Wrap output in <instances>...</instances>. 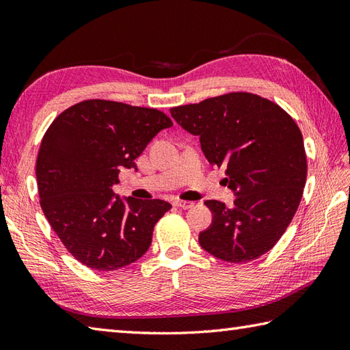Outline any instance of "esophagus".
<instances>
[{
  "label": "esophagus",
  "mask_w": 350,
  "mask_h": 350,
  "mask_svg": "<svg viewBox=\"0 0 350 350\" xmlns=\"http://www.w3.org/2000/svg\"><path fill=\"white\" fill-rule=\"evenodd\" d=\"M174 206L180 208V209H189L194 206L193 202H185V200H174Z\"/></svg>",
  "instance_id": "esophagus-1"
}]
</instances>
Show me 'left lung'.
<instances>
[{"mask_svg":"<svg viewBox=\"0 0 350 350\" xmlns=\"http://www.w3.org/2000/svg\"><path fill=\"white\" fill-rule=\"evenodd\" d=\"M183 130L200 138L209 163L226 170L234 206L206 200L212 223L198 243L212 256L249 262L273 249L302 200L306 154L302 133L275 103L232 92L170 109Z\"/></svg>","mask_w":350,"mask_h":350,"instance_id":"obj_1","label":"left lung"}]
</instances>
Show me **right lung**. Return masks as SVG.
Segmentation results:
<instances>
[{"mask_svg":"<svg viewBox=\"0 0 350 350\" xmlns=\"http://www.w3.org/2000/svg\"><path fill=\"white\" fill-rule=\"evenodd\" d=\"M171 126L157 109L86 100L48 127L36 162L40 206L68 252L89 269H121L148 250L171 204L120 197L112 187L120 170L136 168V157Z\"/></svg>","mask_w":350,"mask_h":350,"instance_id":"right-lung-1","label":"right lung"}]
</instances>
